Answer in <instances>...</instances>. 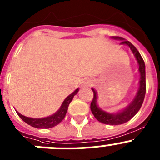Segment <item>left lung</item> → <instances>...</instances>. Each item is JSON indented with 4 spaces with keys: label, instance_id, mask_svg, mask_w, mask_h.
<instances>
[{
    "label": "left lung",
    "instance_id": "left-lung-1",
    "mask_svg": "<svg viewBox=\"0 0 160 160\" xmlns=\"http://www.w3.org/2000/svg\"><path fill=\"white\" fill-rule=\"evenodd\" d=\"M113 38L124 40L122 38L118 37V36H114ZM121 43L126 44V45H128L130 47V50L134 53L136 59L138 61V66H139L138 70H139L140 72L139 88H138V92H137L135 97H134V101H132L126 109L119 112V113H114V114L108 113L100 109L97 104V92L93 88H92V90L93 92V98H92L91 105H90L92 113V114L94 115V117H95L97 121H99L101 123H104V124L106 125H121L130 121L140 109L143 103V100L146 94V72L145 63H144L143 59L142 58L138 50L136 49V47L131 42L125 40V41H122Z\"/></svg>",
    "mask_w": 160,
    "mask_h": 160
}]
</instances>
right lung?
I'll return each instance as SVG.
<instances>
[{
  "label": "right lung",
  "instance_id": "obj_1",
  "mask_svg": "<svg viewBox=\"0 0 160 160\" xmlns=\"http://www.w3.org/2000/svg\"><path fill=\"white\" fill-rule=\"evenodd\" d=\"M78 91L79 89L77 88L74 92H72V94H70L64 100V101L63 102V104H62V105H61L59 110L57 111L55 114L51 115L50 117H47V118H27V117L23 116L21 113H19L18 111H17V113L22 118V120H23L26 123H27L30 126H33V127H35V128L38 129L51 128V127H54V126L59 124L63 120V118L66 116L68 109L69 104L71 103V101H72L74 96L78 92Z\"/></svg>",
  "mask_w": 160,
  "mask_h": 160
}]
</instances>
